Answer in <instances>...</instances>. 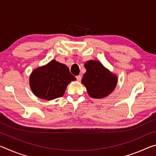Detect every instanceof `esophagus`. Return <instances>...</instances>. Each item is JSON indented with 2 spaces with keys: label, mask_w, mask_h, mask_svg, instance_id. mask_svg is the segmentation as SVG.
I'll return each instance as SVG.
<instances>
[{
  "label": "esophagus",
  "mask_w": 156,
  "mask_h": 156,
  "mask_svg": "<svg viewBox=\"0 0 156 156\" xmlns=\"http://www.w3.org/2000/svg\"><path fill=\"white\" fill-rule=\"evenodd\" d=\"M76 78H77V80H78V81H80V80H81V79H82V77H81V76H80V75H78V76H76Z\"/></svg>",
  "instance_id": "obj_1"
}]
</instances>
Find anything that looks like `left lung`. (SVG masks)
<instances>
[{
  "instance_id": "8db88e82",
  "label": "left lung",
  "mask_w": 156,
  "mask_h": 156,
  "mask_svg": "<svg viewBox=\"0 0 156 156\" xmlns=\"http://www.w3.org/2000/svg\"><path fill=\"white\" fill-rule=\"evenodd\" d=\"M86 73H84L81 83L85 87L89 96L93 98L107 97L114 90L118 78L102 63L97 60L84 62Z\"/></svg>"
}]
</instances>
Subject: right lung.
Segmentation results:
<instances>
[{"instance_id":"add662e5","label":"right lung","mask_w":156,"mask_h":156,"mask_svg":"<svg viewBox=\"0 0 156 156\" xmlns=\"http://www.w3.org/2000/svg\"><path fill=\"white\" fill-rule=\"evenodd\" d=\"M76 79L67 66L52 60L31 72L30 85L35 96L51 100L62 97L68 84Z\"/></svg>"}]
</instances>
